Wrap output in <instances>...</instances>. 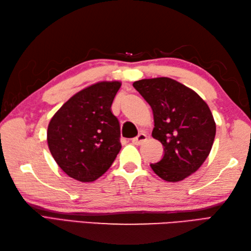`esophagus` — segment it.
<instances>
[{
	"label": "esophagus",
	"mask_w": 251,
	"mask_h": 251,
	"mask_svg": "<svg viewBox=\"0 0 251 251\" xmlns=\"http://www.w3.org/2000/svg\"><path fill=\"white\" fill-rule=\"evenodd\" d=\"M147 141V135L146 134H139L137 137H135L132 139V143L136 146H140L142 143H145Z\"/></svg>",
	"instance_id": "1"
}]
</instances>
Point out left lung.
Segmentation results:
<instances>
[{"label": "left lung", "mask_w": 251, "mask_h": 251, "mask_svg": "<svg viewBox=\"0 0 251 251\" xmlns=\"http://www.w3.org/2000/svg\"><path fill=\"white\" fill-rule=\"evenodd\" d=\"M132 86L150 104L152 137L162 143L164 156L150 166L159 178L177 182L206 161L216 136L209 106L194 90L169 77L145 78Z\"/></svg>", "instance_id": "1"}]
</instances>
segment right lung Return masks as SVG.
Here are the masks:
<instances>
[{
    "mask_svg": "<svg viewBox=\"0 0 251 251\" xmlns=\"http://www.w3.org/2000/svg\"><path fill=\"white\" fill-rule=\"evenodd\" d=\"M121 83L99 82L69 99L51 117L47 143L69 177L92 182L101 177L121 150V129L111 105Z\"/></svg>",
    "mask_w": 251,
    "mask_h": 251,
    "instance_id": "right-lung-1",
    "label": "right lung"
}]
</instances>
